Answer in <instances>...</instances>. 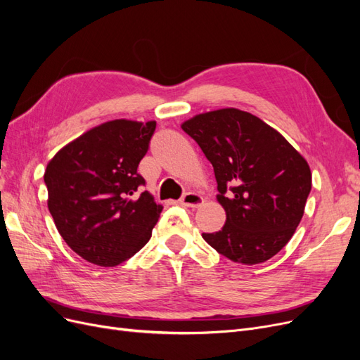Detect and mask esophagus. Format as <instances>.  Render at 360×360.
Instances as JSON below:
<instances>
[{
	"instance_id": "34e87169",
	"label": "esophagus",
	"mask_w": 360,
	"mask_h": 360,
	"mask_svg": "<svg viewBox=\"0 0 360 360\" xmlns=\"http://www.w3.org/2000/svg\"><path fill=\"white\" fill-rule=\"evenodd\" d=\"M202 202H204V198L195 192H186L180 198V204L184 207H191V209H198Z\"/></svg>"
}]
</instances>
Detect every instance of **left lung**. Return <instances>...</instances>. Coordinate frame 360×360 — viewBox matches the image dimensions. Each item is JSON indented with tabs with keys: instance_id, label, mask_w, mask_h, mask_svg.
Returning a JSON list of instances; mask_svg holds the SVG:
<instances>
[{
	"instance_id": "obj_1",
	"label": "left lung",
	"mask_w": 360,
	"mask_h": 360,
	"mask_svg": "<svg viewBox=\"0 0 360 360\" xmlns=\"http://www.w3.org/2000/svg\"><path fill=\"white\" fill-rule=\"evenodd\" d=\"M214 171L226 221L202 233L221 255L242 264L264 263L296 231L311 192V169L288 141L258 117L225 108L181 124Z\"/></svg>"
}]
</instances>
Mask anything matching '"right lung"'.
<instances>
[{
	"label": "right lung",
	"instance_id": "obj_1",
	"mask_svg": "<svg viewBox=\"0 0 360 360\" xmlns=\"http://www.w3.org/2000/svg\"><path fill=\"white\" fill-rule=\"evenodd\" d=\"M156 122L103 123L51 159L45 171L48 209L61 237L89 263L112 267L150 240L163 207L141 186L138 165Z\"/></svg>",
	"mask_w": 360,
	"mask_h": 360
}]
</instances>
